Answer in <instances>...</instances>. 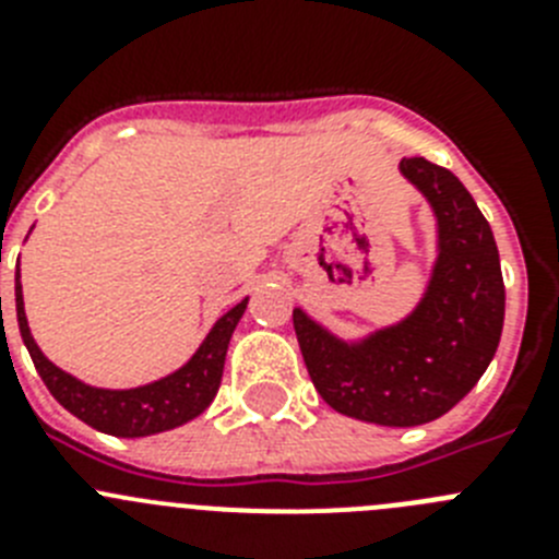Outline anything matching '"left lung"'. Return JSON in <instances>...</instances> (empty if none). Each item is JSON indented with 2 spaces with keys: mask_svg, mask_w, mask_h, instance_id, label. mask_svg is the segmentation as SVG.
Instances as JSON below:
<instances>
[{
  "mask_svg": "<svg viewBox=\"0 0 559 559\" xmlns=\"http://www.w3.org/2000/svg\"><path fill=\"white\" fill-rule=\"evenodd\" d=\"M400 173L437 218V257L412 313L364 338H341L294 308L316 392L338 414L412 428L451 412L478 383L503 330V276L490 224L462 181L414 156Z\"/></svg>",
  "mask_w": 559,
  "mask_h": 559,
  "instance_id": "left-lung-1",
  "label": "left lung"
}]
</instances>
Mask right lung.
I'll return each mask as SVG.
<instances>
[{"label": "right lung", "mask_w": 559, "mask_h": 559, "mask_svg": "<svg viewBox=\"0 0 559 559\" xmlns=\"http://www.w3.org/2000/svg\"><path fill=\"white\" fill-rule=\"evenodd\" d=\"M246 305H249V296H246L243 302H237L231 310H226L218 322L212 324V330L201 341V347L192 353V358L187 360L185 367L176 369V372L153 380V383H145V386L100 389L88 386V383L78 380L75 374L63 372L61 367H56L38 349L36 338L29 333L27 313H24L22 283H19L16 271L19 333H22L24 347H27L29 358H33L38 374H41L44 386L49 389V394L69 414H75L86 426L122 439L170 431V428L185 426V423H190V419H195L199 414H204L210 408V403L218 394L221 378H224V360L226 349H229V338L235 333L237 322H240V316L246 313Z\"/></svg>", "instance_id": "obj_1"}]
</instances>
